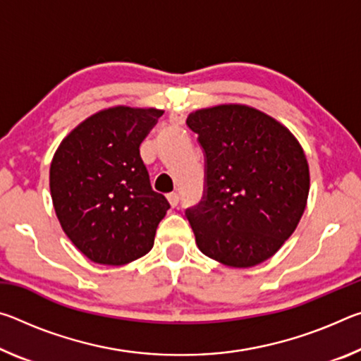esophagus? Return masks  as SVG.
I'll list each match as a JSON object with an SVG mask.
<instances>
[{
  "label": "esophagus",
  "mask_w": 361,
  "mask_h": 361,
  "mask_svg": "<svg viewBox=\"0 0 361 361\" xmlns=\"http://www.w3.org/2000/svg\"><path fill=\"white\" fill-rule=\"evenodd\" d=\"M167 199H169L170 205L176 207V205H178V202H180V194H178V192H170V194L167 195Z\"/></svg>",
  "instance_id": "1"
}]
</instances>
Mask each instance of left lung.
<instances>
[{"instance_id": "left-lung-1", "label": "left lung", "mask_w": 361, "mask_h": 361, "mask_svg": "<svg viewBox=\"0 0 361 361\" xmlns=\"http://www.w3.org/2000/svg\"><path fill=\"white\" fill-rule=\"evenodd\" d=\"M186 124L205 156L204 197L186 209L200 252L252 267L295 232L309 195V166L293 133L245 105L197 109Z\"/></svg>"}]
</instances>
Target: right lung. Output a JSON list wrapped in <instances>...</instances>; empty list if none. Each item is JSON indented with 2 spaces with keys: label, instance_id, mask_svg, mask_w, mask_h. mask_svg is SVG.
<instances>
[{
  "label": "right lung",
  "instance_id": "1",
  "mask_svg": "<svg viewBox=\"0 0 361 361\" xmlns=\"http://www.w3.org/2000/svg\"><path fill=\"white\" fill-rule=\"evenodd\" d=\"M164 111L114 106L81 122L60 143L49 172L65 234L90 261L122 266L154 245L170 204L152 191L140 145Z\"/></svg>",
  "mask_w": 361,
  "mask_h": 361
}]
</instances>
